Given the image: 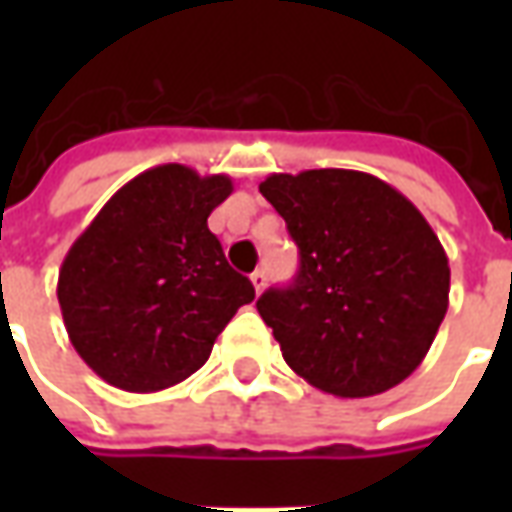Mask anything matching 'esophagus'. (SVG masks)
Instances as JSON below:
<instances>
[{
	"mask_svg": "<svg viewBox=\"0 0 512 512\" xmlns=\"http://www.w3.org/2000/svg\"><path fill=\"white\" fill-rule=\"evenodd\" d=\"M252 285H255L257 296H260V293L266 290V271H263V268H257L255 274H252Z\"/></svg>",
	"mask_w": 512,
	"mask_h": 512,
	"instance_id": "34e87169",
	"label": "esophagus"
}]
</instances>
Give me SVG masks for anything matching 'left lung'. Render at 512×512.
I'll use <instances>...</instances> for the list:
<instances>
[{
  "label": "left lung",
  "mask_w": 512,
  "mask_h": 512,
  "mask_svg": "<svg viewBox=\"0 0 512 512\" xmlns=\"http://www.w3.org/2000/svg\"><path fill=\"white\" fill-rule=\"evenodd\" d=\"M299 244L290 288L257 301L290 370L334 397L406 381L450 304V263L417 205L356 169L274 172L260 183Z\"/></svg>",
  "instance_id": "8db88e82"
}]
</instances>
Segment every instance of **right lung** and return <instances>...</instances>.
<instances>
[{"mask_svg":"<svg viewBox=\"0 0 512 512\" xmlns=\"http://www.w3.org/2000/svg\"><path fill=\"white\" fill-rule=\"evenodd\" d=\"M227 175L183 164L145 169L117 189L62 260V321L95 376L161 392L197 373L255 288L224 260L208 216Z\"/></svg>","mask_w":512,"mask_h":512,"instance_id":"right-lung-1","label":"right lung"}]
</instances>
